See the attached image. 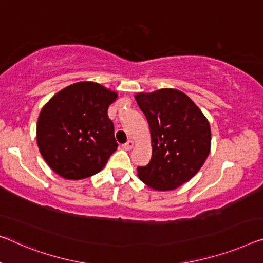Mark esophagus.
<instances>
[{"instance_id":"34e87169","label":"esophagus","mask_w":263,"mask_h":263,"mask_svg":"<svg viewBox=\"0 0 263 263\" xmlns=\"http://www.w3.org/2000/svg\"><path fill=\"white\" fill-rule=\"evenodd\" d=\"M122 147H123V149H126V151H130V149L134 147V141H132V140L127 141V142L124 143Z\"/></svg>"}]
</instances>
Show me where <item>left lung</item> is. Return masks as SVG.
I'll return each mask as SVG.
<instances>
[{
	"label": "left lung",
	"mask_w": 263,
	"mask_h": 263,
	"mask_svg": "<svg viewBox=\"0 0 263 263\" xmlns=\"http://www.w3.org/2000/svg\"><path fill=\"white\" fill-rule=\"evenodd\" d=\"M136 102L147 118L152 160L137 167L140 180L155 191H173L188 182L211 152V126L184 92L164 88L139 92Z\"/></svg>",
	"instance_id": "1"
}]
</instances>
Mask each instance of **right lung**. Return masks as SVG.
<instances>
[{"label": "right lung", "instance_id": "add662e5", "mask_svg": "<svg viewBox=\"0 0 263 263\" xmlns=\"http://www.w3.org/2000/svg\"><path fill=\"white\" fill-rule=\"evenodd\" d=\"M118 98L95 82L70 84L44 104L36 140L47 164L60 176L81 180L95 175L118 148L108 108Z\"/></svg>", "mask_w": 263, "mask_h": 263}]
</instances>
